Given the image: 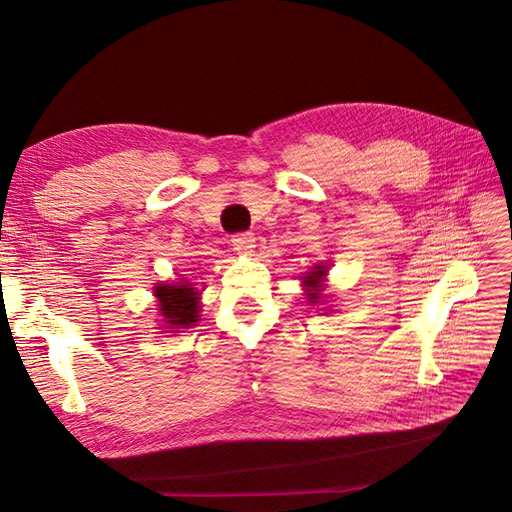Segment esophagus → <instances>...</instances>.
<instances>
[{
  "label": "esophagus",
  "mask_w": 512,
  "mask_h": 512,
  "mask_svg": "<svg viewBox=\"0 0 512 512\" xmlns=\"http://www.w3.org/2000/svg\"><path fill=\"white\" fill-rule=\"evenodd\" d=\"M255 242H257V239H255L253 233H235L231 237V244H233L237 253H250V250L255 248Z\"/></svg>",
  "instance_id": "esophagus-1"
}]
</instances>
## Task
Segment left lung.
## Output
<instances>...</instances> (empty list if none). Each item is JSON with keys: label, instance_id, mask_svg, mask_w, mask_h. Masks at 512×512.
I'll use <instances>...</instances> for the list:
<instances>
[{"label": "left lung", "instance_id": "obj_1", "mask_svg": "<svg viewBox=\"0 0 512 512\" xmlns=\"http://www.w3.org/2000/svg\"><path fill=\"white\" fill-rule=\"evenodd\" d=\"M323 275V266H317V270H312V275H308L306 277V281H303V284H306L308 288H312V290H317L319 288V279L317 277H321ZM310 297V301L314 303L319 299V292H312V295H308Z\"/></svg>", "mask_w": 512, "mask_h": 512}]
</instances>
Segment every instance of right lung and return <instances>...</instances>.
Instances as JSON below:
<instances>
[{"label": "right lung", "instance_id": "1", "mask_svg": "<svg viewBox=\"0 0 512 512\" xmlns=\"http://www.w3.org/2000/svg\"><path fill=\"white\" fill-rule=\"evenodd\" d=\"M156 297L160 301L162 317H165L173 328H189L191 323L198 321V292L189 284H160L156 286Z\"/></svg>", "mask_w": 512, "mask_h": 512}]
</instances>
